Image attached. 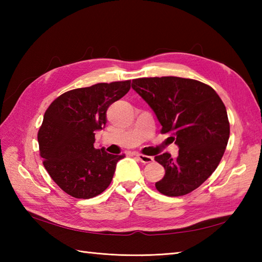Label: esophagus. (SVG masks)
<instances>
[{
  "label": "esophagus",
  "instance_id": "obj_1",
  "mask_svg": "<svg viewBox=\"0 0 262 262\" xmlns=\"http://www.w3.org/2000/svg\"><path fill=\"white\" fill-rule=\"evenodd\" d=\"M135 157L143 163H151V162H153V160H154L152 157H148V155H144L142 153H136Z\"/></svg>",
  "mask_w": 262,
  "mask_h": 262
}]
</instances>
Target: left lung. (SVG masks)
Here are the masks:
<instances>
[{"instance_id": "1", "label": "left lung", "mask_w": 262, "mask_h": 262, "mask_svg": "<svg viewBox=\"0 0 262 262\" xmlns=\"http://www.w3.org/2000/svg\"><path fill=\"white\" fill-rule=\"evenodd\" d=\"M132 88L153 109L161 133L179 146L177 158L168 152L154 158L165 170L155 187L169 197L193 191L216 170L229 142L223 101L211 86L177 76L135 79Z\"/></svg>"}]
</instances>
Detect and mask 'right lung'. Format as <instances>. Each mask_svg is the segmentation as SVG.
<instances>
[{"mask_svg": "<svg viewBox=\"0 0 262 262\" xmlns=\"http://www.w3.org/2000/svg\"><path fill=\"white\" fill-rule=\"evenodd\" d=\"M129 89L130 80L97 83L60 94L47 108L38 130L39 153L49 176L70 196L93 198L110 185L125 154L94 148V132L107 122L109 105Z\"/></svg>", "mask_w": 262, "mask_h": 262, "instance_id": "obj_1", "label": "right lung"}]
</instances>
